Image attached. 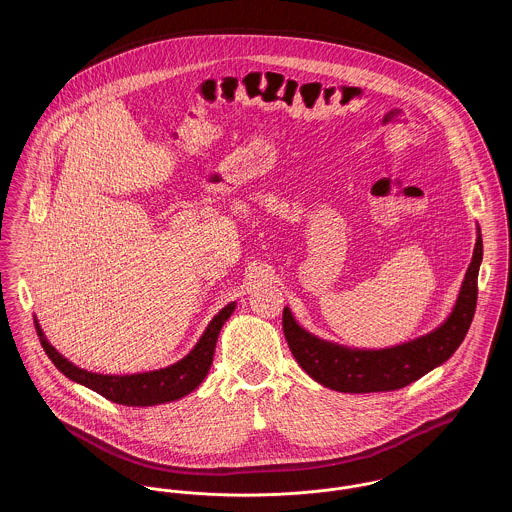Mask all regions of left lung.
Listing matches in <instances>:
<instances>
[{
    "mask_svg": "<svg viewBox=\"0 0 512 512\" xmlns=\"http://www.w3.org/2000/svg\"><path fill=\"white\" fill-rule=\"evenodd\" d=\"M484 255L482 234L478 238L470 267L451 315L426 336L386 349H351L324 341L303 330L288 307L282 326L295 361L318 384L343 393L401 390L443 365L463 343L476 311L478 272Z\"/></svg>",
    "mask_w": 512,
    "mask_h": 512,
    "instance_id": "1",
    "label": "left lung"
}]
</instances>
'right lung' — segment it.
Listing matches in <instances>:
<instances>
[{"label": "right lung", "mask_w": 512, "mask_h": 512, "mask_svg": "<svg viewBox=\"0 0 512 512\" xmlns=\"http://www.w3.org/2000/svg\"><path fill=\"white\" fill-rule=\"evenodd\" d=\"M234 309H236V301L228 303L219 315L209 322L207 330L195 343L194 349L178 363L161 368V370L124 374V376L98 374V372H88L84 368H78L69 359H65L46 340V336L38 324V318H34V324H36V332L40 336V343H42L44 351L48 353L51 363L57 366L69 380H73L80 386H86L99 395H103L105 399L119 403V405L151 407V405L176 401V399L188 395L190 391H194L205 380L211 363H213V353H215V345L219 340L220 328L234 313Z\"/></svg>", "instance_id": "add662e5"}]
</instances>
